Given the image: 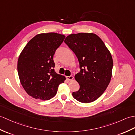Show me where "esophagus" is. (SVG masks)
I'll return each instance as SVG.
<instances>
[{
  "label": "esophagus",
  "instance_id": "1",
  "mask_svg": "<svg viewBox=\"0 0 135 135\" xmlns=\"http://www.w3.org/2000/svg\"><path fill=\"white\" fill-rule=\"evenodd\" d=\"M67 79L68 80H72L73 79H74V76H66Z\"/></svg>",
  "mask_w": 135,
  "mask_h": 135
}]
</instances>
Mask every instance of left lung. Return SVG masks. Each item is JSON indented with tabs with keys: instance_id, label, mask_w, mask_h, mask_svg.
Here are the masks:
<instances>
[{
	"instance_id": "left-lung-1",
	"label": "left lung",
	"mask_w": 135,
	"mask_h": 135,
	"mask_svg": "<svg viewBox=\"0 0 135 135\" xmlns=\"http://www.w3.org/2000/svg\"><path fill=\"white\" fill-rule=\"evenodd\" d=\"M64 42L76 56L80 71L75 75L79 90L73 93L77 101L90 103L104 93L110 82L113 59L111 53L97 34L90 33L72 34Z\"/></svg>"
}]
</instances>
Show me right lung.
Returning a JSON list of instances; mask_svg holds the SVG:
<instances>
[{
  "instance_id": "right-lung-1",
  "label": "right lung",
  "mask_w": 135,
  "mask_h": 135,
  "mask_svg": "<svg viewBox=\"0 0 135 135\" xmlns=\"http://www.w3.org/2000/svg\"><path fill=\"white\" fill-rule=\"evenodd\" d=\"M65 36L56 33H41L27 42L19 56L17 68L22 86L35 99L48 100L56 94L66 78L54 70L53 55Z\"/></svg>"
}]
</instances>
